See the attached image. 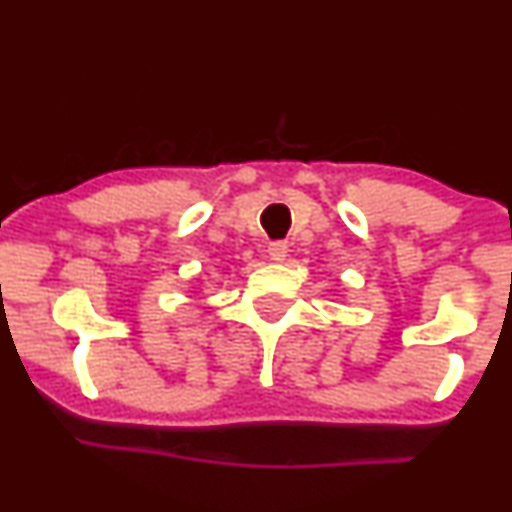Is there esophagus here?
Wrapping results in <instances>:
<instances>
[{
  "mask_svg": "<svg viewBox=\"0 0 512 512\" xmlns=\"http://www.w3.org/2000/svg\"><path fill=\"white\" fill-rule=\"evenodd\" d=\"M267 252H269V260L283 262V260H286V255H288V245L283 243V240H274V243H269Z\"/></svg>",
  "mask_w": 512,
  "mask_h": 512,
  "instance_id": "esophagus-1",
  "label": "esophagus"
}]
</instances>
